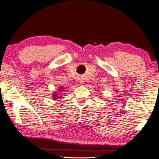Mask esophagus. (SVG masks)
Here are the masks:
<instances>
[{
    "label": "esophagus",
    "instance_id": "34e87169",
    "mask_svg": "<svg viewBox=\"0 0 159 159\" xmlns=\"http://www.w3.org/2000/svg\"><path fill=\"white\" fill-rule=\"evenodd\" d=\"M80 82H83V81H82V80H80V81H79Z\"/></svg>",
    "mask_w": 159,
    "mask_h": 159
}]
</instances>
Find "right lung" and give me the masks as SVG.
<instances>
[{
  "instance_id": "1",
  "label": "right lung",
  "mask_w": 159,
  "mask_h": 159,
  "mask_svg": "<svg viewBox=\"0 0 159 159\" xmlns=\"http://www.w3.org/2000/svg\"><path fill=\"white\" fill-rule=\"evenodd\" d=\"M63 89H62V88H61V89L60 90H62ZM53 96H54V97H53V98H54V99H57V94H54V95H53ZM60 98H61V97H60Z\"/></svg>"
}]
</instances>
